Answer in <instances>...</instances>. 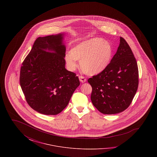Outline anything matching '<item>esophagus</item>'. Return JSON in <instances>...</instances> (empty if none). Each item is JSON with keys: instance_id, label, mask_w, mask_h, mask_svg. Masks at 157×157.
<instances>
[{"instance_id": "obj_1", "label": "esophagus", "mask_w": 157, "mask_h": 157, "mask_svg": "<svg viewBox=\"0 0 157 157\" xmlns=\"http://www.w3.org/2000/svg\"><path fill=\"white\" fill-rule=\"evenodd\" d=\"M79 79L80 82H82V83H84V82L86 81V79L85 78H84L83 76H79Z\"/></svg>"}]
</instances>
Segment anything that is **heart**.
Listing matches in <instances>:
<instances>
[{"instance_id":"b5f03b06","label":"heart","mask_w":157,"mask_h":157,"mask_svg":"<svg viewBox=\"0 0 157 157\" xmlns=\"http://www.w3.org/2000/svg\"><path fill=\"white\" fill-rule=\"evenodd\" d=\"M112 46L99 37L83 41L66 53L65 61L67 69L73 71L80 60V67L86 74L94 75L102 72L108 66L112 58Z\"/></svg>"}]
</instances>
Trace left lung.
<instances>
[{"mask_svg": "<svg viewBox=\"0 0 157 157\" xmlns=\"http://www.w3.org/2000/svg\"><path fill=\"white\" fill-rule=\"evenodd\" d=\"M88 82L92 88L90 99L104 114L124 111L130 105L138 86V69L131 49L120 37L117 53L108 66Z\"/></svg>", "mask_w": 157, "mask_h": 157, "instance_id": "left-lung-1", "label": "left lung"}]
</instances>
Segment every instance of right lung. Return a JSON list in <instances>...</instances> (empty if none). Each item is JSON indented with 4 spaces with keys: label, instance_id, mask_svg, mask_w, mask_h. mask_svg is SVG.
<instances>
[{
    "label": "right lung",
    "instance_id": "add662e5",
    "mask_svg": "<svg viewBox=\"0 0 157 157\" xmlns=\"http://www.w3.org/2000/svg\"><path fill=\"white\" fill-rule=\"evenodd\" d=\"M65 35L37 37L21 69L20 84L26 100L42 114L62 112L80 85L75 73L65 68Z\"/></svg>",
    "mask_w": 157,
    "mask_h": 157
}]
</instances>
